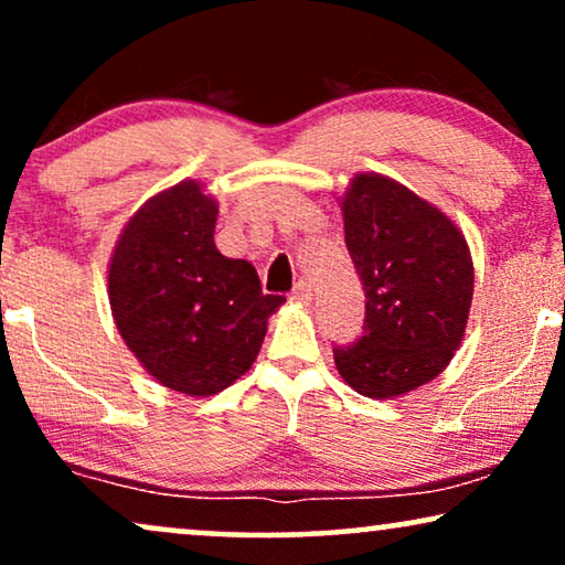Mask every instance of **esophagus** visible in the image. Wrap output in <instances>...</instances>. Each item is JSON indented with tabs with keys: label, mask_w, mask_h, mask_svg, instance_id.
I'll list each match as a JSON object with an SVG mask.
<instances>
[{
	"label": "esophagus",
	"mask_w": 565,
	"mask_h": 565,
	"mask_svg": "<svg viewBox=\"0 0 565 565\" xmlns=\"http://www.w3.org/2000/svg\"><path fill=\"white\" fill-rule=\"evenodd\" d=\"M291 299H295L297 305H310L312 302V287L310 281H299L295 291H291Z\"/></svg>",
	"instance_id": "esophagus-1"
}]
</instances>
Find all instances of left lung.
Returning <instances> with one entry per match:
<instances>
[{"mask_svg":"<svg viewBox=\"0 0 565 565\" xmlns=\"http://www.w3.org/2000/svg\"><path fill=\"white\" fill-rule=\"evenodd\" d=\"M339 205L367 318L354 347L333 349L335 370L356 394L398 398L438 377L461 347L472 249L438 205L377 171L354 174Z\"/></svg>","mask_w":565,"mask_h":565,"instance_id":"8db88e82","label":"left lung"}]
</instances>
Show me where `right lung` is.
<instances>
[{
    "instance_id": "obj_1",
    "label": "right lung",
    "mask_w": 565,
    "mask_h": 565,
    "mask_svg": "<svg viewBox=\"0 0 565 565\" xmlns=\"http://www.w3.org/2000/svg\"><path fill=\"white\" fill-rule=\"evenodd\" d=\"M218 200L182 180L132 213L109 258L117 331L146 373L184 396H213L253 367L268 318L253 263L218 253Z\"/></svg>"
}]
</instances>
